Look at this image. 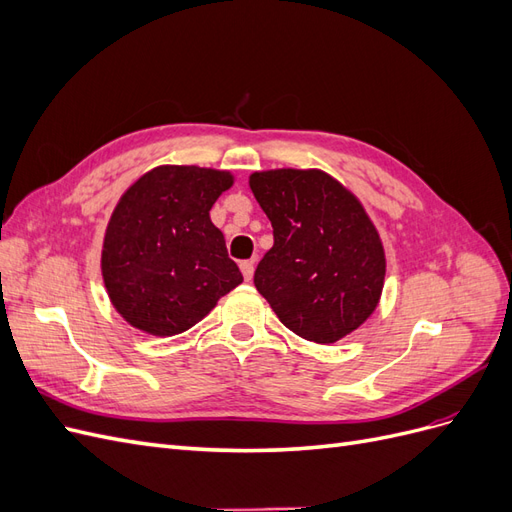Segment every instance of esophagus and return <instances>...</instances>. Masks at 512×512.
<instances>
[{
	"label": "esophagus",
	"mask_w": 512,
	"mask_h": 512,
	"mask_svg": "<svg viewBox=\"0 0 512 512\" xmlns=\"http://www.w3.org/2000/svg\"><path fill=\"white\" fill-rule=\"evenodd\" d=\"M239 267H241V273L245 277V282H250L252 277H254V260H243Z\"/></svg>",
	"instance_id": "1"
}]
</instances>
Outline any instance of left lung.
<instances>
[{"label":"left lung","instance_id":"left-lung-1","mask_svg":"<svg viewBox=\"0 0 512 512\" xmlns=\"http://www.w3.org/2000/svg\"><path fill=\"white\" fill-rule=\"evenodd\" d=\"M250 188L273 226L256 290L292 333L333 344L374 314L386 260L359 200L322 170L254 173Z\"/></svg>","mask_w":512,"mask_h":512}]
</instances>
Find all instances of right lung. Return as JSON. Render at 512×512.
I'll return each instance as SVG.
<instances>
[{
    "label": "right lung",
    "instance_id": "obj_1",
    "mask_svg": "<svg viewBox=\"0 0 512 512\" xmlns=\"http://www.w3.org/2000/svg\"><path fill=\"white\" fill-rule=\"evenodd\" d=\"M232 185L226 170L158 166L121 196L102 247V277L132 327L170 337L203 320L243 282L209 211Z\"/></svg>",
    "mask_w": 512,
    "mask_h": 512
}]
</instances>
